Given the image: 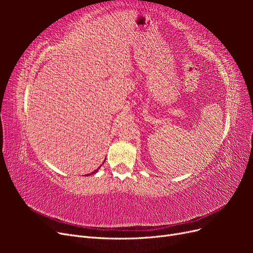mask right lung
<instances>
[{
    "mask_svg": "<svg viewBox=\"0 0 253 253\" xmlns=\"http://www.w3.org/2000/svg\"><path fill=\"white\" fill-rule=\"evenodd\" d=\"M98 170H99V169H97V170H95V171H94V172H93V173H91V174H94V173H96V172H97V171H98ZM88 175H90V174H88Z\"/></svg>",
    "mask_w": 253,
    "mask_h": 253,
    "instance_id": "obj_1",
    "label": "right lung"
}]
</instances>
